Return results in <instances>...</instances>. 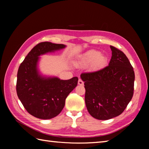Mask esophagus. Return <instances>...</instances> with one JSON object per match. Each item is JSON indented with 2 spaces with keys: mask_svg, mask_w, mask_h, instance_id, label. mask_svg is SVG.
<instances>
[{
  "mask_svg": "<svg viewBox=\"0 0 149 149\" xmlns=\"http://www.w3.org/2000/svg\"><path fill=\"white\" fill-rule=\"evenodd\" d=\"M78 84L83 86V85H84V82L82 81L81 79H79V81H78Z\"/></svg>",
  "mask_w": 149,
  "mask_h": 149,
  "instance_id": "34e87169",
  "label": "esophagus"
}]
</instances>
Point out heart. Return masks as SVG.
I'll return each instance as SVG.
<instances>
[{
	"mask_svg": "<svg viewBox=\"0 0 149 149\" xmlns=\"http://www.w3.org/2000/svg\"><path fill=\"white\" fill-rule=\"evenodd\" d=\"M107 63L106 56L101 54L99 50H90L84 53L81 57L77 65L81 67L90 66L92 70H99L103 68Z\"/></svg>",
	"mask_w": 149,
	"mask_h": 149,
	"instance_id": "1",
	"label": "heart"
}]
</instances>
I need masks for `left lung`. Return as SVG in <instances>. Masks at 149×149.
<instances>
[{"instance_id":"obj_1","label":"left lung","mask_w":149,"mask_h":149,"mask_svg":"<svg viewBox=\"0 0 149 149\" xmlns=\"http://www.w3.org/2000/svg\"><path fill=\"white\" fill-rule=\"evenodd\" d=\"M110 48L112 56L108 66L81 75L87 109L98 120H108L122 114L134 93L133 68L122 51L111 45Z\"/></svg>"}]
</instances>
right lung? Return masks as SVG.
<instances>
[{
    "mask_svg": "<svg viewBox=\"0 0 149 149\" xmlns=\"http://www.w3.org/2000/svg\"><path fill=\"white\" fill-rule=\"evenodd\" d=\"M65 47L63 44L41 42L33 47L18 68L17 95L27 111L38 118L50 119L58 115L65 106L66 98L77 85V77L61 80L42 77L38 71L40 55Z\"/></svg>",
    "mask_w": 149,
    "mask_h": 149,
    "instance_id": "add662e5",
    "label": "right lung"
}]
</instances>
